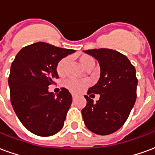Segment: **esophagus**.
<instances>
[{"mask_svg": "<svg viewBox=\"0 0 155 155\" xmlns=\"http://www.w3.org/2000/svg\"><path fill=\"white\" fill-rule=\"evenodd\" d=\"M72 99H73V100H74V99H75V94H72Z\"/></svg>", "mask_w": 155, "mask_h": 155, "instance_id": "1", "label": "esophagus"}]
</instances>
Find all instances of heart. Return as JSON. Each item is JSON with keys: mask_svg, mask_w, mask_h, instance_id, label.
<instances>
[{"mask_svg": "<svg viewBox=\"0 0 155 155\" xmlns=\"http://www.w3.org/2000/svg\"><path fill=\"white\" fill-rule=\"evenodd\" d=\"M79 61L81 66L84 68V70H88L90 68H93L95 64L94 59L91 55L88 54H82L79 57ZM68 64V58L64 57L58 61L56 64V72L60 76H64L66 73ZM64 85L69 90L74 93H80L82 91H84L85 88L87 87L88 83L84 81H78L74 79H70L65 81Z\"/></svg>", "mask_w": 155, "mask_h": 155, "instance_id": "b5f03b06", "label": "heart"}]
</instances>
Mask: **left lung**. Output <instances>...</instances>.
I'll return each instance as SVG.
<instances>
[{"label": "left lung", "instance_id": "obj_1", "mask_svg": "<svg viewBox=\"0 0 155 155\" xmlns=\"http://www.w3.org/2000/svg\"><path fill=\"white\" fill-rule=\"evenodd\" d=\"M99 62L101 77L89 89L88 94H99L96 103L85 95V107L81 110L84 124L93 133L107 135L123 126L136 101L138 79L129 59L114 50L93 49L84 51Z\"/></svg>", "mask_w": 155, "mask_h": 155}]
</instances>
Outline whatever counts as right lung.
<instances>
[{
    "label": "right lung",
    "instance_id": "obj_1",
    "mask_svg": "<svg viewBox=\"0 0 155 155\" xmlns=\"http://www.w3.org/2000/svg\"><path fill=\"white\" fill-rule=\"evenodd\" d=\"M74 50L37 42L22 48L11 66L8 78L12 107L22 124L39 136H51L63 128L72 96L61 88L56 95L48 86L58 79V61Z\"/></svg>",
    "mask_w": 155,
    "mask_h": 155
}]
</instances>
